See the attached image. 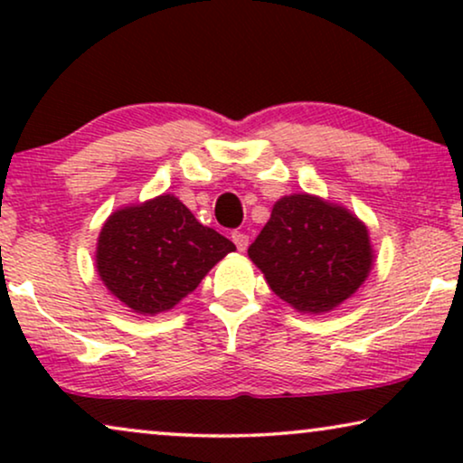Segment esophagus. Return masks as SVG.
Wrapping results in <instances>:
<instances>
[{
    "instance_id": "obj_1",
    "label": "esophagus",
    "mask_w": 463,
    "mask_h": 463,
    "mask_svg": "<svg viewBox=\"0 0 463 463\" xmlns=\"http://www.w3.org/2000/svg\"><path fill=\"white\" fill-rule=\"evenodd\" d=\"M232 240H233V244L238 246V250L249 249V236H246L244 232H233L232 233Z\"/></svg>"
}]
</instances>
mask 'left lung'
<instances>
[{
	"mask_svg": "<svg viewBox=\"0 0 463 463\" xmlns=\"http://www.w3.org/2000/svg\"><path fill=\"white\" fill-rule=\"evenodd\" d=\"M269 288L303 314H325L369 276V230L356 214L309 194L284 195L249 246Z\"/></svg>",
	"mask_w": 463,
	"mask_h": 463,
	"instance_id": "left-lung-1",
	"label": "left lung"
}]
</instances>
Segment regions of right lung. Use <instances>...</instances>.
I'll return each instance as SVG.
<instances>
[{
	"mask_svg": "<svg viewBox=\"0 0 463 463\" xmlns=\"http://www.w3.org/2000/svg\"><path fill=\"white\" fill-rule=\"evenodd\" d=\"M236 250L204 227L175 195L124 206L105 221L97 242V271L111 295L132 312H168L194 293L213 265Z\"/></svg>",
	"mask_w": 463,
	"mask_h": 463,
	"instance_id": "right-lung-1",
	"label": "right lung"
}]
</instances>
